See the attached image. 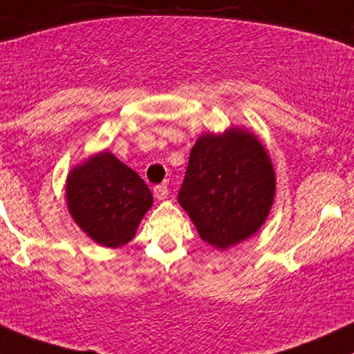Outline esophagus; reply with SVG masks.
Segmentation results:
<instances>
[{
	"label": "esophagus",
	"mask_w": 354,
	"mask_h": 354,
	"mask_svg": "<svg viewBox=\"0 0 354 354\" xmlns=\"http://www.w3.org/2000/svg\"><path fill=\"white\" fill-rule=\"evenodd\" d=\"M154 196H156V200H166L168 198V188L165 185L154 186Z\"/></svg>",
	"instance_id": "34e87169"
}]
</instances>
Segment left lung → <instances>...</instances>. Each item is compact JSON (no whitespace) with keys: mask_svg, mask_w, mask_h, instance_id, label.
I'll list each match as a JSON object with an SVG mask.
<instances>
[{"mask_svg":"<svg viewBox=\"0 0 354 354\" xmlns=\"http://www.w3.org/2000/svg\"><path fill=\"white\" fill-rule=\"evenodd\" d=\"M274 196V166L254 133L232 126L196 139L178 201L201 240L218 250L245 242L266 223Z\"/></svg>","mask_w":354,"mask_h":354,"instance_id":"obj_1","label":"left lung"}]
</instances>
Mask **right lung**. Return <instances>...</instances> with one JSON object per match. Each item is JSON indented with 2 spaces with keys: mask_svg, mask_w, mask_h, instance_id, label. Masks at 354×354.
<instances>
[{
  "mask_svg": "<svg viewBox=\"0 0 354 354\" xmlns=\"http://www.w3.org/2000/svg\"><path fill=\"white\" fill-rule=\"evenodd\" d=\"M68 213L88 239L119 248L134 239L153 195L136 171L109 151L92 154L67 176Z\"/></svg>",
  "mask_w": 354,
  "mask_h": 354,
  "instance_id": "1",
  "label": "right lung"
}]
</instances>
